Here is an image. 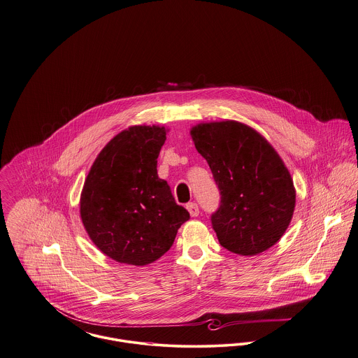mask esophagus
Returning <instances> with one entry per match:
<instances>
[{
  "instance_id": "34e87169",
  "label": "esophagus",
  "mask_w": 358,
  "mask_h": 358,
  "mask_svg": "<svg viewBox=\"0 0 358 358\" xmlns=\"http://www.w3.org/2000/svg\"><path fill=\"white\" fill-rule=\"evenodd\" d=\"M187 212L190 213L192 217H197L199 213H200V209H199V204L197 203H187Z\"/></svg>"
}]
</instances>
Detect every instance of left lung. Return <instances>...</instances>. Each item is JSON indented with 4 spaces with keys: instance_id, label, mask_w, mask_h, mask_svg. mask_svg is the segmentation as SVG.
<instances>
[{
    "instance_id": "1",
    "label": "left lung",
    "mask_w": 358,
    "mask_h": 358,
    "mask_svg": "<svg viewBox=\"0 0 358 358\" xmlns=\"http://www.w3.org/2000/svg\"><path fill=\"white\" fill-rule=\"evenodd\" d=\"M190 136L220 190V206L210 216L220 244L243 256L271 248L295 208L294 182L279 154L236 120L200 123Z\"/></svg>"
}]
</instances>
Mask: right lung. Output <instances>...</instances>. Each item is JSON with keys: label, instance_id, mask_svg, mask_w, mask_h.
Listing matches in <instances>:
<instances>
[{"label": "right lung", "instance_id": "right-lung-1", "mask_svg": "<svg viewBox=\"0 0 358 358\" xmlns=\"http://www.w3.org/2000/svg\"><path fill=\"white\" fill-rule=\"evenodd\" d=\"M165 139V127L131 126L103 148L85 178L82 222L92 243L115 262L153 263L190 217L157 174Z\"/></svg>", "mask_w": 358, "mask_h": 358}]
</instances>
